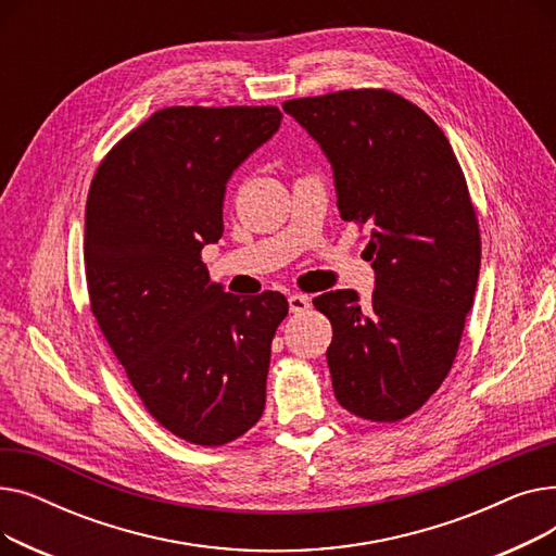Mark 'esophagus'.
I'll list each match as a JSON object with an SVG mask.
<instances>
[{
    "mask_svg": "<svg viewBox=\"0 0 556 556\" xmlns=\"http://www.w3.org/2000/svg\"><path fill=\"white\" fill-rule=\"evenodd\" d=\"M288 306H290V313H304L308 306H311V300L306 295H290L288 298Z\"/></svg>",
    "mask_w": 556,
    "mask_h": 556,
    "instance_id": "34e87169",
    "label": "esophagus"
}]
</instances>
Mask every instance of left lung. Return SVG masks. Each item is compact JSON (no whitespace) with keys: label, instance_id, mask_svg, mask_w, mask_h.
<instances>
[{"label":"left lung","instance_id":"obj_1","mask_svg":"<svg viewBox=\"0 0 556 556\" xmlns=\"http://www.w3.org/2000/svg\"><path fill=\"white\" fill-rule=\"evenodd\" d=\"M283 112L333 168L342 220L371 227L367 304L329 290L327 363L338 403L369 421H401L453 367L480 275V229L451 141L415 103L388 90L293 99Z\"/></svg>","mask_w":556,"mask_h":556}]
</instances>
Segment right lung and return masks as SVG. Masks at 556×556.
<instances>
[{
	"mask_svg": "<svg viewBox=\"0 0 556 556\" xmlns=\"http://www.w3.org/2000/svg\"><path fill=\"white\" fill-rule=\"evenodd\" d=\"M281 116L275 105L157 110L105 155L87 195L92 313L146 410L198 446L233 442L266 405L288 302L225 293L200 252L223 237L231 173Z\"/></svg>",
	"mask_w": 556,
	"mask_h": 556,
	"instance_id": "add662e5",
	"label": "right lung"
}]
</instances>
